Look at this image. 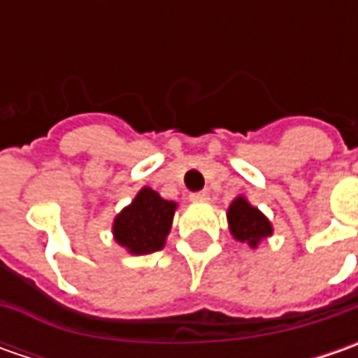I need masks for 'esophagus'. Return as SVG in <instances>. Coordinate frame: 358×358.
Listing matches in <instances>:
<instances>
[{"instance_id":"obj_1","label":"esophagus","mask_w":358,"mask_h":358,"mask_svg":"<svg viewBox=\"0 0 358 358\" xmlns=\"http://www.w3.org/2000/svg\"><path fill=\"white\" fill-rule=\"evenodd\" d=\"M189 199L193 203H205V201H209V193L207 191H197V193H191Z\"/></svg>"}]
</instances>
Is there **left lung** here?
Returning <instances> with one entry per match:
<instances>
[{
	"instance_id": "obj_1",
	"label": "left lung",
	"mask_w": 358,
	"mask_h": 358,
	"mask_svg": "<svg viewBox=\"0 0 358 358\" xmlns=\"http://www.w3.org/2000/svg\"><path fill=\"white\" fill-rule=\"evenodd\" d=\"M227 219L233 237L241 243H247L249 247H257L259 241L273 233V227H271L267 217L257 207L249 205V201L243 197H237L231 203Z\"/></svg>"
}]
</instances>
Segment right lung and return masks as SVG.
Returning <instances> with one entry per match:
<instances>
[{"instance_id":"obj_1","label":"right lung","mask_w":358,"mask_h":358,"mask_svg":"<svg viewBox=\"0 0 358 358\" xmlns=\"http://www.w3.org/2000/svg\"><path fill=\"white\" fill-rule=\"evenodd\" d=\"M175 207L173 201H165L157 191L143 187L129 207L115 217V241L133 255L159 251L171 231Z\"/></svg>"}]
</instances>
